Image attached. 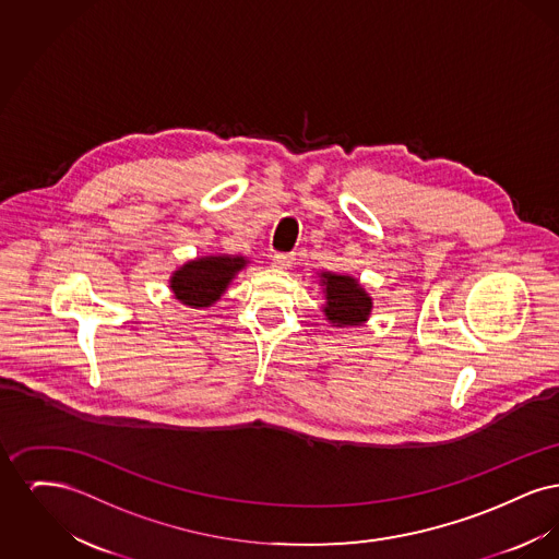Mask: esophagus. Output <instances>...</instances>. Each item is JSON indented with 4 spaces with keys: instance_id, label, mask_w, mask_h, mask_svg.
<instances>
[{
    "instance_id": "obj_1",
    "label": "esophagus",
    "mask_w": 559,
    "mask_h": 559,
    "mask_svg": "<svg viewBox=\"0 0 559 559\" xmlns=\"http://www.w3.org/2000/svg\"><path fill=\"white\" fill-rule=\"evenodd\" d=\"M272 264H274L276 267H283V270H287V267H292L293 255H287V253H276V255L272 258Z\"/></svg>"
}]
</instances>
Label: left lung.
Instances as JSON below:
<instances>
[{
	"mask_svg": "<svg viewBox=\"0 0 559 559\" xmlns=\"http://www.w3.org/2000/svg\"><path fill=\"white\" fill-rule=\"evenodd\" d=\"M320 285L324 287V317L331 326H360L369 320L372 299L362 285L347 274L320 272Z\"/></svg>",
	"mask_w": 559,
	"mask_h": 559,
	"instance_id": "8db88e82",
	"label": "left lung"
}]
</instances>
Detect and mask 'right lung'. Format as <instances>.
<instances>
[{
    "label": "right lung",
    "mask_w": 559,
    "mask_h": 559,
    "mask_svg": "<svg viewBox=\"0 0 559 559\" xmlns=\"http://www.w3.org/2000/svg\"><path fill=\"white\" fill-rule=\"evenodd\" d=\"M247 266L242 255H205L178 267L169 278L174 297L190 308H210Z\"/></svg>",
    "instance_id": "right-lung-1"
}]
</instances>
